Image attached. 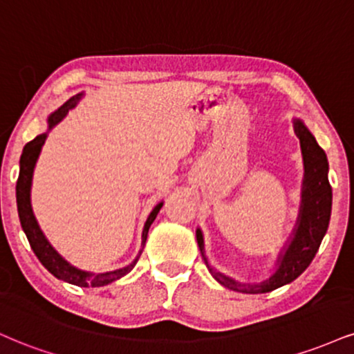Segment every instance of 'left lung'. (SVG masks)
<instances>
[{
    "instance_id": "left-lung-1",
    "label": "left lung",
    "mask_w": 354,
    "mask_h": 354,
    "mask_svg": "<svg viewBox=\"0 0 354 354\" xmlns=\"http://www.w3.org/2000/svg\"><path fill=\"white\" fill-rule=\"evenodd\" d=\"M295 133L299 136L301 145V153H304L305 161V181H304V199H301V211L299 227L295 231V237L285 250L280 259V266L269 280L261 285H245L236 280L229 279L214 269H211L206 255H204L203 234L196 231V239H198L199 250H201L204 263L209 272L223 283L224 287L231 290L242 293H266L275 288L282 287L285 283H290L304 272L310 262L313 261L318 247H320L323 236H325L328 224H330L331 216V193L330 181H328V160L325 151L320 145L317 143L315 136L306 130L304 123L295 122Z\"/></svg>"
}]
</instances>
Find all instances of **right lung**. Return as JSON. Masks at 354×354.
Instances as JSON below:
<instances>
[{
    "label": "right lung",
    "mask_w": 354,
    "mask_h": 354,
    "mask_svg": "<svg viewBox=\"0 0 354 354\" xmlns=\"http://www.w3.org/2000/svg\"><path fill=\"white\" fill-rule=\"evenodd\" d=\"M79 99L80 95L72 97V99L67 100L61 109L55 110V112L49 117V127H54L59 120H62L64 115L69 112V109H72L75 104H77ZM44 140H46V133L36 136V138L26 143V147H24L23 150V155H21V160H19V178H18V183H16V203H18V214H19L21 225H23V231L26 234L29 245H31V249L34 250V254H36V257L39 259L42 266H44L54 277L64 280V282L77 285V287H104V285H107L110 282H113V280L120 279V277L129 274V272L135 267V263L138 261L140 255L130 263V266L123 267V269L105 272V274H91V272L79 270L75 269V267L69 266V263L64 261L61 255L50 247L49 242L46 241V237L42 236L39 225L36 223V218H34L32 214L31 199H29L34 165H36V160L37 156H39L41 147L44 145ZM161 206H163V203H160L158 206L151 211V214L148 216L147 223H145L143 234H142L143 245L145 242H147L148 229H150L153 221H155L156 216H158ZM140 254H142V250H140Z\"/></svg>",
    "instance_id": "1"
}]
</instances>
